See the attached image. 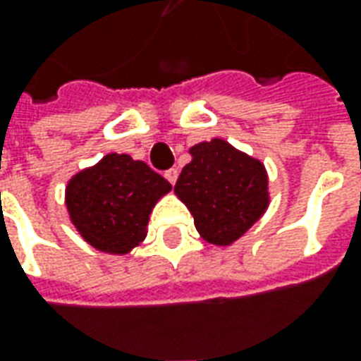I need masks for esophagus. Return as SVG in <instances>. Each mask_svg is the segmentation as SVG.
Masks as SVG:
<instances>
[{"mask_svg":"<svg viewBox=\"0 0 361 361\" xmlns=\"http://www.w3.org/2000/svg\"><path fill=\"white\" fill-rule=\"evenodd\" d=\"M164 178L173 185V183L178 181V170H176V168H170V170H166Z\"/></svg>","mask_w":361,"mask_h":361,"instance_id":"esophagus-1","label":"esophagus"}]
</instances>
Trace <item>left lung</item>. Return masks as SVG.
Instances as JSON below:
<instances>
[{
    "label": "left lung",
    "instance_id": "8db88e82",
    "mask_svg": "<svg viewBox=\"0 0 361 361\" xmlns=\"http://www.w3.org/2000/svg\"><path fill=\"white\" fill-rule=\"evenodd\" d=\"M189 152L193 158L181 170L173 191L207 242L230 245L269 204L265 166L222 139L199 142Z\"/></svg>",
    "mask_w": 361,
    "mask_h": 361
}]
</instances>
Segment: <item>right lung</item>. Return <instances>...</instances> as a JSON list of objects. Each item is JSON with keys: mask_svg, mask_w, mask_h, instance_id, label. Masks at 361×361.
Returning <instances> with one entry per match:
<instances>
[{"mask_svg": "<svg viewBox=\"0 0 361 361\" xmlns=\"http://www.w3.org/2000/svg\"><path fill=\"white\" fill-rule=\"evenodd\" d=\"M170 189L141 160L108 154L69 181L66 203L71 222L92 247L127 253L145 240L152 207Z\"/></svg>", "mask_w": 361, "mask_h": 361, "instance_id": "add662e5", "label": "right lung"}]
</instances>
